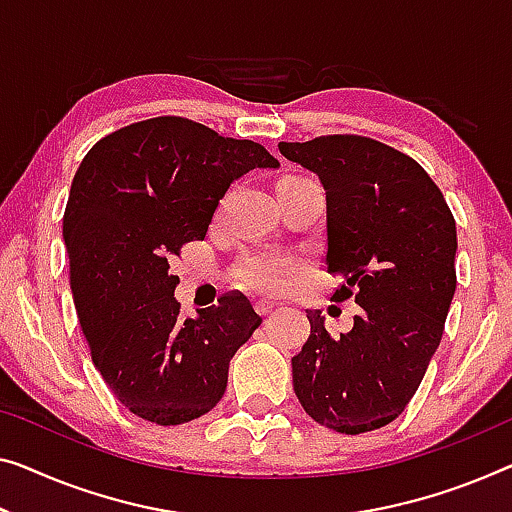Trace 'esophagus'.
I'll return each instance as SVG.
<instances>
[{
    "instance_id": "obj_1",
    "label": "esophagus",
    "mask_w": 512,
    "mask_h": 512,
    "mask_svg": "<svg viewBox=\"0 0 512 512\" xmlns=\"http://www.w3.org/2000/svg\"><path fill=\"white\" fill-rule=\"evenodd\" d=\"M255 310H257L262 317H266V315H269V312L273 310V301H269V299H257V301H255Z\"/></svg>"
}]
</instances>
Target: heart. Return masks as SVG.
<instances>
[{
    "instance_id": "heart-1",
    "label": "heart",
    "mask_w": 512,
    "mask_h": 512,
    "mask_svg": "<svg viewBox=\"0 0 512 512\" xmlns=\"http://www.w3.org/2000/svg\"><path fill=\"white\" fill-rule=\"evenodd\" d=\"M289 269L287 259L278 257H248L241 266V278L257 289H278Z\"/></svg>"
}]
</instances>
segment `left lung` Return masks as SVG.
<instances>
[{"label": "left lung", "instance_id": "1", "mask_svg": "<svg viewBox=\"0 0 512 512\" xmlns=\"http://www.w3.org/2000/svg\"><path fill=\"white\" fill-rule=\"evenodd\" d=\"M326 193V269L354 296L352 331L310 335L292 358L294 393L319 425L361 434L398 418L437 352L455 294L453 213L414 158L361 135L280 142Z\"/></svg>", "mask_w": 512, "mask_h": 512}]
</instances>
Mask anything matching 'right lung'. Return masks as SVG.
<instances>
[{
	"label": "right lung",
	"mask_w": 512,
	"mask_h": 512,
	"mask_svg": "<svg viewBox=\"0 0 512 512\" xmlns=\"http://www.w3.org/2000/svg\"><path fill=\"white\" fill-rule=\"evenodd\" d=\"M278 165L257 142L156 117L103 137L75 172L64 213L75 310L96 370L144 421L181 425L216 407L262 324L243 294L179 319L170 264L207 236L232 181Z\"/></svg>",
	"instance_id": "right-lung-1"
}]
</instances>
